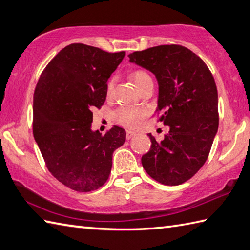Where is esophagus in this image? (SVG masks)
<instances>
[{"label": "esophagus", "instance_id": "esophagus-1", "mask_svg": "<svg viewBox=\"0 0 250 250\" xmlns=\"http://www.w3.org/2000/svg\"><path fill=\"white\" fill-rule=\"evenodd\" d=\"M137 134L135 131H131V130H127L126 131V139L127 140H129V139H131L132 137H135Z\"/></svg>", "mask_w": 250, "mask_h": 250}]
</instances>
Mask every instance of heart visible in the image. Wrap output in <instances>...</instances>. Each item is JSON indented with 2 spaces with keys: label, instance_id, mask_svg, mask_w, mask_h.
I'll use <instances>...</instances> for the list:
<instances>
[{
  "label": "heart",
  "instance_id": "b5f03b06",
  "mask_svg": "<svg viewBox=\"0 0 250 250\" xmlns=\"http://www.w3.org/2000/svg\"><path fill=\"white\" fill-rule=\"evenodd\" d=\"M130 78L134 81L135 85L137 86L138 90L146 85L147 82H152V78L146 71L138 69L132 71L130 74ZM113 87H114V78L110 79L108 84H107V94L108 95H111L113 92ZM144 114V110L140 108H135V107H127L123 106L120 107L114 111L113 113V118L114 120L118 122L119 124L126 126V127H130V128H134V127L139 126L141 123V120L143 119Z\"/></svg>",
  "mask_w": 250,
  "mask_h": 250
}]
</instances>
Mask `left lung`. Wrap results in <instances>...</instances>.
Returning a JSON list of instances; mask_svg holds the SVG:
<instances>
[{
  "label": "left lung",
  "mask_w": 250,
  "mask_h": 250,
  "mask_svg": "<svg viewBox=\"0 0 250 250\" xmlns=\"http://www.w3.org/2000/svg\"><path fill=\"white\" fill-rule=\"evenodd\" d=\"M129 61L151 71L158 81L156 111L169 127L141 163L164 185H180L207 162L218 130V94L214 77L196 53L180 45H163L130 53Z\"/></svg>",
  "instance_id": "left-lung-1"
}]
</instances>
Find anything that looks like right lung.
I'll use <instances>...</instances> for the list:
<instances>
[{
	"label": "right lung",
	"mask_w": 250,
	"mask_h": 250,
	"mask_svg": "<svg viewBox=\"0 0 250 250\" xmlns=\"http://www.w3.org/2000/svg\"><path fill=\"white\" fill-rule=\"evenodd\" d=\"M125 52L71 43L41 75L33 99V135L48 170L76 191L98 189L107 182L112 154L126 132L113 126L106 134L91 129L94 108L107 96V81Z\"/></svg>",
	"instance_id": "obj_1"
}]
</instances>
